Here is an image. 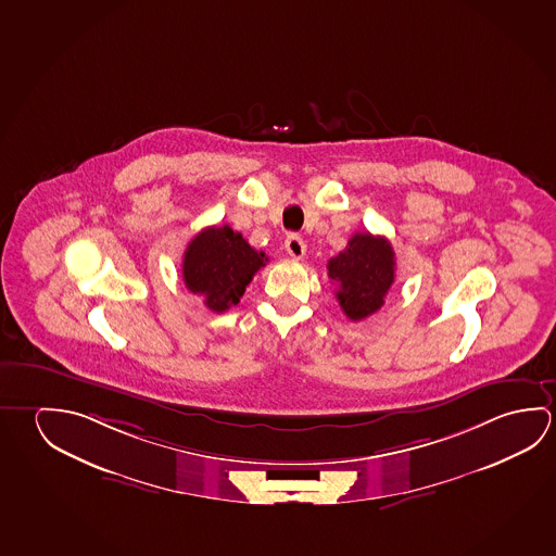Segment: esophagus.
I'll return each instance as SVG.
<instances>
[{
    "mask_svg": "<svg viewBox=\"0 0 556 556\" xmlns=\"http://www.w3.org/2000/svg\"><path fill=\"white\" fill-rule=\"evenodd\" d=\"M285 250L294 260H301L302 255L306 254V242L299 235H291L285 240Z\"/></svg>",
    "mask_w": 556,
    "mask_h": 556,
    "instance_id": "1",
    "label": "esophagus"
}]
</instances>
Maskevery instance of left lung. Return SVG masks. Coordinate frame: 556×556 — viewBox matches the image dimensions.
I'll return each instance as SVG.
<instances>
[{"label": "left lung", "instance_id": "8db88e82", "mask_svg": "<svg viewBox=\"0 0 556 556\" xmlns=\"http://www.w3.org/2000/svg\"><path fill=\"white\" fill-rule=\"evenodd\" d=\"M329 279L337 285V301L346 318L372 316L383 306L395 279V254L383 237L356 232L345 250L328 262Z\"/></svg>", "mask_w": 556, "mask_h": 556}]
</instances>
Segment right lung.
I'll return each mask as SVG.
<instances>
[{"instance_id": "add662e5", "label": "right lung", "mask_w": 556, "mask_h": 556, "mask_svg": "<svg viewBox=\"0 0 556 556\" xmlns=\"http://www.w3.org/2000/svg\"><path fill=\"white\" fill-rule=\"evenodd\" d=\"M267 260L228 225L203 228L184 252V282L207 308L225 312L240 302Z\"/></svg>"}]
</instances>
